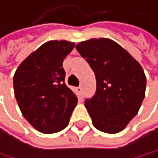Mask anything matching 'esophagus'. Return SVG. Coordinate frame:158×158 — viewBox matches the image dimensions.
<instances>
[{
	"label": "esophagus",
	"instance_id": "34e87169",
	"mask_svg": "<svg viewBox=\"0 0 158 158\" xmlns=\"http://www.w3.org/2000/svg\"><path fill=\"white\" fill-rule=\"evenodd\" d=\"M77 94H78V95H81V92H82V88L81 87H77Z\"/></svg>",
	"mask_w": 158,
	"mask_h": 158
}]
</instances>
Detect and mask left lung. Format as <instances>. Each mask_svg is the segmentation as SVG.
Returning <instances> with one entry per match:
<instances>
[{
	"label": "left lung",
	"instance_id": "8db88e82",
	"mask_svg": "<svg viewBox=\"0 0 158 158\" xmlns=\"http://www.w3.org/2000/svg\"><path fill=\"white\" fill-rule=\"evenodd\" d=\"M76 48L96 74V94L85 101L93 125L110 134L122 131L138 113L145 96L142 66L109 38L82 41Z\"/></svg>",
	"mask_w": 158,
	"mask_h": 158
}]
</instances>
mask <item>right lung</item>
<instances>
[{
  "mask_svg": "<svg viewBox=\"0 0 158 158\" xmlns=\"http://www.w3.org/2000/svg\"><path fill=\"white\" fill-rule=\"evenodd\" d=\"M74 47L66 40L42 44L21 62L14 74V93L21 113L44 134L59 132L69 123L77 98L64 82L63 59Z\"/></svg>",
  "mask_w": 158,
  "mask_h": 158,
  "instance_id": "right-lung-1",
  "label": "right lung"
}]
</instances>
